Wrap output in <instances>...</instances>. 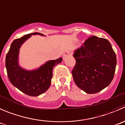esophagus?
<instances>
[{"mask_svg": "<svg viewBox=\"0 0 125 125\" xmlns=\"http://www.w3.org/2000/svg\"><path fill=\"white\" fill-rule=\"evenodd\" d=\"M70 55H71V52H70L69 51H66L63 54V57H65L67 56H70Z\"/></svg>", "mask_w": 125, "mask_h": 125, "instance_id": "34e87169", "label": "esophagus"}]
</instances>
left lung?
<instances>
[{"mask_svg": "<svg viewBox=\"0 0 125 125\" xmlns=\"http://www.w3.org/2000/svg\"><path fill=\"white\" fill-rule=\"evenodd\" d=\"M76 64L73 78L76 86L87 94H96L110 84L115 71L117 58L108 40L90 37L74 50Z\"/></svg>", "mask_w": 125, "mask_h": 125, "instance_id": "left-lung-1", "label": "left lung"}]
</instances>
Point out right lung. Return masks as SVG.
I'll list each match as a JSON object with an SVG mask.
<instances>
[{
	"instance_id": "add662e5",
	"label": "right lung",
	"mask_w": 125,
	"mask_h": 125,
	"mask_svg": "<svg viewBox=\"0 0 125 125\" xmlns=\"http://www.w3.org/2000/svg\"><path fill=\"white\" fill-rule=\"evenodd\" d=\"M36 34L44 36L39 33H30L13 41L5 59L7 75L12 84L23 93L32 97L39 96L47 91L51 84L54 66L62 60L61 58L50 60L31 70L21 67L19 64L21 47L32 35Z\"/></svg>"
}]
</instances>
